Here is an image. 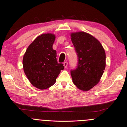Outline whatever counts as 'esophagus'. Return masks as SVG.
<instances>
[{"label": "esophagus", "mask_w": 127, "mask_h": 127, "mask_svg": "<svg viewBox=\"0 0 127 127\" xmlns=\"http://www.w3.org/2000/svg\"><path fill=\"white\" fill-rule=\"evenodd\" d=\"M63 64H64V65L65 68H67V65H68V63H67V62H64Z\"/></svg>", "instance_id": "1"}]
</instances>
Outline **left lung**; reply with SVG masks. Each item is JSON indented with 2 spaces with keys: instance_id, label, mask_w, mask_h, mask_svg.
Wrapping results in <instances>:
<instances>
[{
  "instance_id": "obj_1",
  "label": "left lung",
  "mask_w": 127,
  "mask_h": 127,
  "mask_svg": "<svg viewBox=\"0 0 127 127\" xmlns=\"http://www.w3.org/2000/svg\"><path fill=\"white\" fill-rule=\"evenodd\" d=\"M78 56V65L71 71L73 82L78 89L87 91L98 84L105 68V52L102 44L84 32L71 33Z\"/></svg>"
}]
</instances>
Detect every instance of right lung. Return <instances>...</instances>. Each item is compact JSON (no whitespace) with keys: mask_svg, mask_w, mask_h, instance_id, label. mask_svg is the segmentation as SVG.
Masks as SVG:
<instances>
[{"mask_svg":"<svg viewBox=\"0 0 127 127\" xmlns=\"http://www.w3.org/2000/svg\"><path fill=\"white\" fill-rule=\"evenodd\" d=\"M56 36L52 33L38 36L30 44L23 58V70L30 83L40 90L50 87L64 68L57 61L53 49Z\"/></svg>","mask_w":127,"mask_h":127,"instance_id":"right-lung-1","label":"right lung"}]
</instances>
